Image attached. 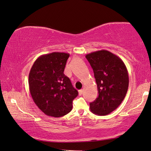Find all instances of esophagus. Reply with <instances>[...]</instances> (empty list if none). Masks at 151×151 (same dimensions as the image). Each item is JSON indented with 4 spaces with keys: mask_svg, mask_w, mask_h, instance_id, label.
I'll use <instances>...</instances> for the list:
<instances>
[{
    "mask_svg": "<svg viewBox=\"0 0 151 151\" xmlns=\"http://www.w3.org/2000/svg\"><path fill=\"white\" fill-rule=\"evenodd\" d=\"M83 89H80V90L78 91V94H79V95H82V93H83Z\"/></svg>",
    "mask_w": 151,
    "mask_h": 151,
    "instance_id": "34e87169",
    "label": "esophagus"
}]
</instances>
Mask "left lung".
Here are the masks:
<instances>
[{
	"label": "left lung",
	"instance_id": "1",
	"mask_svg": "<svg viewBox=\"0 0 151 151\" xmlns=\"http://www.w3.org/2000/svg\"><path fill=\"white\" fill-rule=\"evenodd\" d=\"M93 70L99 95L89 104L95 114L106 115L117 109L123 102L129 84L127 67L119 57L106 50L86 55Z\"/></svg>",
	"mask_w": 151,
	"mask_h": 151
}]
</instances>
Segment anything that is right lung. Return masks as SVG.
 I'll return each mask as SVG.
<instances>
[{
    "label": "right lung",
    "mask_w": 151,
    "mask_h": 151,
    "mask_svg": "<svg viewBox=\"0 0 151 151\" xmlns=\"http://www.w3.org/2000/svg\"><path fill=\"white\" fill-rule=\"evenodd\" d=\"M69 53L43 54L35 61L28 76L29 90L35 104L48 116L60 117L71 111L78 95L63 71Z\"/></svg>",
    "instance_id": "obj_1"
}]
</instances>
